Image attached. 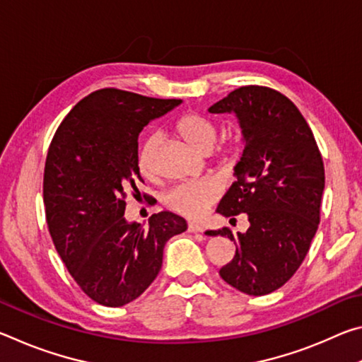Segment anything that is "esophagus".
Returning a JSON list of instances; mask_svg holds the SVG:
<instances>
[{
  "label": "esophagus",
  "instance_id": "1",
  "mask_svg": "<svg viewBox=\"0 0 362 362\" xmlns=\"http://www.w3.org/2000/svg\"><path fill=\"white\" fill-rule=\"evenodd\" d=\"M188 231H189V233H204L206 228H204L203 225H198V223L189 222V223H188Z\"/></svg>",
  "mask_w": 362,
  "mask_h": 362
}]
</instances>
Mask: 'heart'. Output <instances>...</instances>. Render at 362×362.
<instances>
[{
    "mask_svg": "<svg viewBox=\"0 0 362 362\" xmlns=\"http://www.w3.org/2000/svg\"><path fill=\"white\" fill-rule=\"evenodd\" d=\"M175 131L189 148L206 155L212 150L217 140V126L211 119L198 113H187L175 122ZM158 148V136H150L140 146L139 168L145 175L155 173V156ZM240 153L236 144H226L218 151L222 163H233ZM220 196V185L214 179H201L180 183L166 196V206L170 211L188 218H201L211 209Z\"/></svg>",
    "mask_w": 362,
    "mask_h": 362,
    "instance_id": "1",
    "label": "heart"
}]
</instances>
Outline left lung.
Returning a JSON list of instances; mask_svg holds the SVG:
<instances>
[{"mask_svg": "<svg viewBox=\"0 0 362 362\" xmlns=\"http://www.w3.org/2000/svg\"><path fill=\"white\" fill-rule=\"evenodd\" d=\"M236 113L244 142L236 182L217 212L231 220L246 214L250 226L207 235L228 236L236 254L220 276L247 296H267L289 281L302 265L320 225L324 192L321 151L298 108L267 86H241L209 108Z\"/></svg>", "mask_w": 362, "mask_h": 362, "instance_id": "1", "label": "left lung"}]
</instances>
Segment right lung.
<instances>
[{
  "instance_id": "add662e5",
  "label": "right lung",
  "mask_w": 362,
  "mask_h": 362,
  "mask_svg": "<svg viewBox=\"0 0 362 362\" xmlns=\"http://www.w3.org/2000/svg\"><path fill=\"white\" fill-rule=\"evenodd\" d=\"M115 88L79 100L49 145L42 198L60 259L86 296L122 306L148 289L163 265L169 238L187 230L173 212L153 214L148 228L127 223L126 196L139 199V134L180 105Z\"/></svg>"
}]
</instances>
